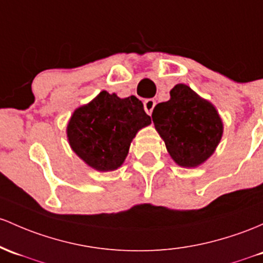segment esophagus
<instances>
[{"label": "esophagus", "mask_w": 263, "mask_h": 263, "mask_svg": "<svg viewBox=\"0 0 263 263\" xmlns=\"http://www.w3.org/2000/svg\"><path fill=\"white\" fill-rule=\"evenodd\" d=\"M156 106V101L154 99H147L145 102H143V108H145L147 115H152V111H154Z\"/></svg>", "instance_id": "obj_1"}]
</instances>
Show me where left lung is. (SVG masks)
<instances>
[{"label":"left lung","mask_w":263,"mask_h":263,"mask_svg":"<svg viewBox=\"0 0 263 263\" xmlns=\"http://www.w3.org/2000/svg\"><path fill=\"white\" fill-rule=\"evenodd\" d=\"M171 99L152 112L156 129L172 160L181 167H197L215 152L223 134L217 109L183 83L170 91Z\"/></svg>","instance_id":"obj_1"}]
</instances>
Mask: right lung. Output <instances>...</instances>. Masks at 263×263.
Here are the masks:
<instances>
[{
  "label": "right lung",
  "mask_w": 263,
  "mask_h": 263,
  "mask_svg": "<svg viewBox=\"0 0 263 263\" xmlns=\"http://www.w3.org/2000/svg\"><path fill=\"white\" fill-rule=\"evenodd\" d=\"M149 123L151 117L137 97L120 99L102 91L87 105L74 109L67 126L68 142L89 167L114 171L125 161L138 129Z\"/></svg>",
  "instance_id": "1"
}]
</instances>
